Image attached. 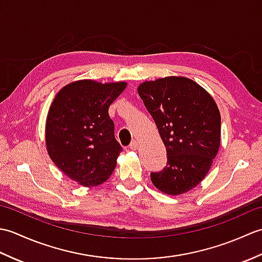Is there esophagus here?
I'll return each instance as SVG.
<instances>
[{
  "mask_svg": "<svg viewBox=\"0 0 262 262\" xmlns=\"http://www.w3.org/2000/svg\"><path fill=\"white\" fill-rule=\"evenodd\" d=\"M129 147H130V149H134V151H136V149L140 147V143H138L137 141H134V142H132L130 143V145H129Z\"/></svg>",
  "mask_w": 262,
  "mask_h": 262,
  "instance_id": "esophagus-1",
  "label": "esophagus"
}]
</instances>
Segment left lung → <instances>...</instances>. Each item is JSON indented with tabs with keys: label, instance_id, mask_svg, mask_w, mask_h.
I'll use <instances>...</instances> for the list:
<instances>
[{
	"label": "left lung",
	"instance_id": "1",
	"mask_svg": "<svg viewBox=\"0 0 262 262\" xmlns=\"http://www.w3.org/2000/svg\"><path fill=\"white\" fill-rule=\"evenodd\" d=\"M157 125L168 163L151 173L155 188L170 196L204 180L221 145V114L214 98L185 76L145 81L137 88Z\"/></svg>",
	"mask_w": 262,
	"mask_h": 262
}]
</instances>
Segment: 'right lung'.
<instances>
[{
    "mask_svg": "<svg viewBox=\"0 0 262 262\" xmlns=\"http://www.w3.org/2000/svg\"><path fill=\"white\" fill-rule=\"evenodd\" d=\"M126 82L79 80L63 86L49 107L45 142L49 158L83 187H97L113 173L120 152L108 109Z\"/></svg>",
    "mask_w": 262,
    "mask_h": 262,
    "instance_id": "1",
    "label": "right lung"
}]
</instances>
